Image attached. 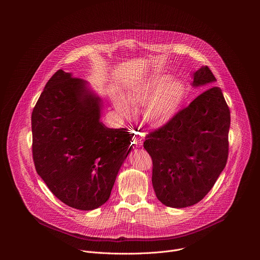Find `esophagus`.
I'll return each mask as SVG.
<instances>
[{
  "instance_id": "34e87169",
  "label": "esophagus",
  "mask_w": 260,
  "mask_h": 260,
  "mask_svg": "<svg viewBox=\"0 0 260 260\" xmlns=\"http://www.w3.org/2000/svg\"><path fill=\"white\" fill-rule=\"evenodd\" d=\"M133 144L135 147H140L143 144V134L139 132H134V137H133Z\"/></svg>"
}]
</instances>
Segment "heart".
I'll use <instances>...</instances> for the list:
<instances>
[{
	"label": "heart",
	"instance_id": "1",
	"mask_svg": "<svg viewBox=\"0 0 260 260\" xmlns=\"http://www.w3.org/2000/svg\"><path fill=\"white\" fill-rule=\"evenodd\" d=\"M170 81L168 76H157L148 83L141 84L128 90L125 101L115 100L116 108L125 117L132 115V109L143 110L144 121L151 126H160L167 123L177 112L184 95V87L179 81Z\"/></svg>",
	"mask_w": 260,
	"mask_h": 260
}]
</instances>
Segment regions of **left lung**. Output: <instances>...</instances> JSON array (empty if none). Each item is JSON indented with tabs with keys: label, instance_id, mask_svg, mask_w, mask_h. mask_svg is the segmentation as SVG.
I'll return each mask as SVG.
<instances>
[{
	"label": "left lung",
	"instance_id": "obj_1",
	"mask_svg": "<svg viewBox=\"0 0 260 260\" xmlns=\"http://www.w3.org/2000/svg\"><path fill=\"white\" fill-rule=\"evenodd\" d=\"M214 81L207 66L193 74V86ZM230 125V108L221 89L213 86L146 136L152 185L164 205L189 207L208 194L228 161Z\"/></svg>",
	"mask_w": 260,
	"mask_h": 260
}]
</instances>
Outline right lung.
<instances>
[{
  "instance_id": "obj_1",
  "label": "right lung",
  "mask_w": 260,
  "mask_h": 260,
  "mask_svg": "<svg viewBox=\"0 0 260 260\" xmlns=\"http://www.w3.org/2000/svg\"><path fill=\"white\" fill-rule=\"evenodd\" d=\"M80 78L58 70L31 113L32 159L50 191L67 206L89 211L110 198L131 152L132 134L100 121L101 99Z\"/></svg>"
}]
</instances>
